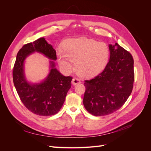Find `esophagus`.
Returning a JSON list of instances; mask_svg holds the SVG:
<instances>
[{
	"mask_svg": "<svg viewBox=\"0 0 151 151\" xmlns=\"http://www.w3.org/2000/svg\"><path fill=\"white\" fill-rule=\"evenodd\" d=\"M81 83V81L79 79H77V78H74L72 81V84L73 85H76L77 84H80Z\"/></svg>",
	"mask_w": 151,
	"mask_h": 151,
	"instance_id": "34e87169",
	"label": "esophagus"
}]
</instances>
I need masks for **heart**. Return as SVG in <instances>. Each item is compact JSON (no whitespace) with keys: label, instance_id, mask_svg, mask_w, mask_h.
Wrapping results in <instances>:
<instances>
[{"label":"heart","instance_id":"heart-1","mask_svg":"<svg viewBox=\"0 0 151 151\" xmlns=\"http://www.w3.org/2000/svg\"><path fill=\"white\" fill-rule=\"evenodd\" d=\"M57 55L59 64L66 72L72 70L73 61H76V72L81 76L91 77L106 66L109 50L106 43L81 37L66 40L64 49L57 48Z\"/></svg>","mask_w":151,"mask_h":151}]
</instances>
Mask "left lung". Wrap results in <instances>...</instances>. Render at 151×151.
Masks as SVG:
<instances>
[{
	"instance_id": "8db88e82",
	"label": "left lung",
	"mask_w": 151,
	"mask_h": 151,
	"mask_svg": "<svg viewBox=\"0 0 151 151\" xmlns=\"http://www.w3.org/2000/svg\"><path fill=\"white\" fill-rule=\"evenodd\" d=\"M109 57L104 70L94 79L85 81L83 104L94 116H104L120 109L132 91L134 59L117 43L109 45Z\"/></svg>"
}]
</instances>
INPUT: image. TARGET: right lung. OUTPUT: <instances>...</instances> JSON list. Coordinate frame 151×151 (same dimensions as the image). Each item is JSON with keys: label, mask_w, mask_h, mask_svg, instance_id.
Listing matches in <instances>:
<instances>
[{"label": "right lung", "mask_w": 151, "mask_h": 151, "mask_svg": "<svg viewBox=\"0 0 151 151\" xmlns=\"http://www.w3.org/2000/svg\"><path fill=\"white\" fill-rule=\"evenodd\" d=\"M35 52L43 54L50 60L47 76L38 83H31L24 71L25 59ZM56 51L45 38L24 45L18 52L13 69V82L17 93L31 112L41 116H51L62 108L67 93L71 88L72 77L63 76L55 67Z\"/></svg>", "instance_id": "right-lung-1"}]
</instances>
